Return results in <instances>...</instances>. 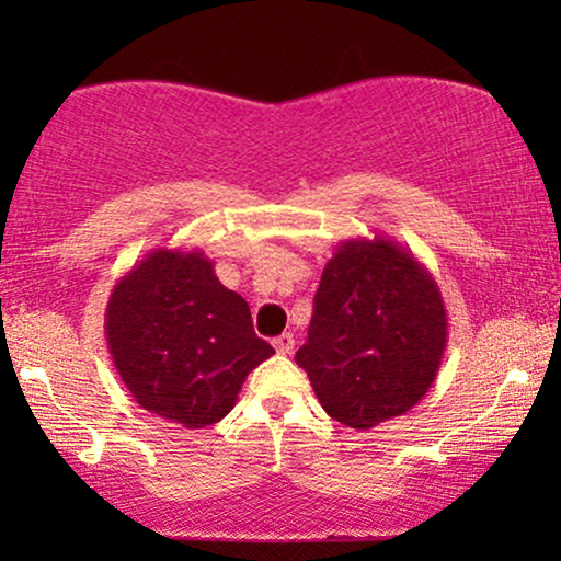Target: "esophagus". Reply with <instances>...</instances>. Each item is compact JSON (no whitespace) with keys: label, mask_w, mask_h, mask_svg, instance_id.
I'll return each instance as SVG.
<instances>
[{"label":"esophagus","mask_w":561,"mask_h":561,"mask_svg":"<svg viewBox=\"0 0 561 561\" xmlns=\"http://www.w3.org/2000/svg\"><path fill=\"white\" fill-rule=\"evenodd\" d=\"M294 344H296L294 334H280L278 340L273 342V347L278 350V355H290V352H294Z\"/></svg>","instance_id":"obj_1"}]
</instances>
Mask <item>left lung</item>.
I'll return each mask as SVG.
<instances>
[{"label": "left lung", "instance_id": "8db88e82", "mask_svg": "<svg viewBox=\"0 0 561 561\" xmlns=\"http://www.w3.org/2000/svg\"><path fill=\"white\" fill-rule=\"evenodd\" d=\"M444 347L447 309L434 275L403 244L357 237L324 265L296 365L329 416L365 432L428 393Z\"/></svg>", "mask_w": 561, "mask_h": 561}]
</instances>
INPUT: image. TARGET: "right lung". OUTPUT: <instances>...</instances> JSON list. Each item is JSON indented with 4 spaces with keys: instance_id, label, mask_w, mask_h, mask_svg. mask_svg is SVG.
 <instances>
[{
    "instance_id": "obj_1",
    "label": "right lung",
    "mask_w": 561,
    "mask_h": 561,
    "mask_svg": "<svg viewBox=\"0 0 561 561\" xmlns=\"http://www.w3.org/2000/svg\"><path fill=\"white\" fill-rule=\"evenodd\" d=\"M104 332L140 409L186 428L225 419L244 378L275 355L202 250L148 252L114 283Z\"/></svg>"
}]
</instances>
